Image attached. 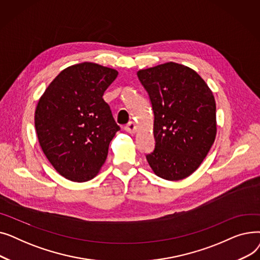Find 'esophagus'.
Masks as SVG:
<instances>
[{
  "label": "esophagus",
  "instance_id": "34e87169",
  "mask_svg": "<svg viewBox=\"0 0 260 260\" xmlns=\"http://www.w3.org/2000/svg\"><path fill=\"white\" fill-rule=\"evenodd\" d=\"M124 129H125L128 134H135V133H136V131H137V125H136L135 123L132 121V122H129V123H128V124H126V125H125Z\"/></svg>",
  "mask_w": 260,
  "mask_h": 260
}]
</instances>
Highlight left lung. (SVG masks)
Listing matches in <instances>:
<instances>
[{
  "label": "left lung",
  "instance_id": "1",
  "mask_svg": "<svg viewBox=\"0 0 260 260\" xmlns=\"http://www.w3.org/2000/svg\"><path fill=\"white\" fill-rule=\"evenodd\" d=\"M154 112L156 141L146 160L169 181L192 175L207 157L217 134L213 91L194 70L168 62L137 72Z\"/></svg>",
  "mask_w": 260,
  "mask_h": 260
}]
</instances>
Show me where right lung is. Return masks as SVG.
Here are the masks:
<instances>
[{
  "label": "right lung",
  "instance_id": "right-lung-1",
  "mask_svg": "<svg viewBox=\"0 0 260 260\" xmlns=\"http://www.w3.org/2000/svg\"><path fill=\"white\" fill-rule=\"evenodd\" d=\"M118 77L114 68L83 62L66 67L41 95L35 126L41 148L64 178L86 182L97 176L120 129L103 100Z\"/></svg>",
  "mask_w": 260,
  "mask_h": 260
}]
</instances>
